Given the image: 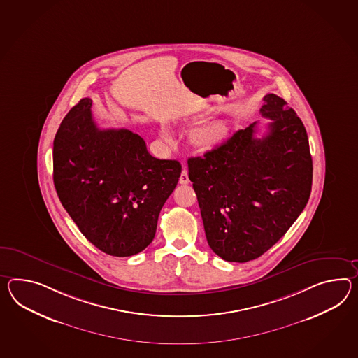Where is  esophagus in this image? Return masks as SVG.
I'll return each instance as SVG.
<instances>
[{"mask_svg": "<svg viewBox=\"0 0 358 358\" xmlns=\"http://www.w3.org/2000/svg\"><path fill=\"white\" fill-rule=\"evenodd\" d=\"M189 182H190V180H189L187 171H186V169H183L182 173L180 176V183H181V185H187Z\"/></svg>", "mask_w": 358, "mask_h": 358, "instance_id": "34e87169", "label": "esophagus"}]
</instances>
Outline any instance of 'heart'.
I'll list each match as a JSON object with an SVG mask.
<instances>
[{"instance_id":"heart-1","label":"heart","mask_w":358,"mask_h":358,"mask_svg":"<svg viewBox=\"0 0 358 358\" xmlns=\"http://www.w3.org/2000/svg\"><path fill=\"white\" fill-rule=\"evenodd\" d=\"M186 122L189 125H195L199 122V117L192 116ZM162 136L164 140H171L169 131L166 129H162ZM227 136V129L224 124L218 122H207L192 131V143L194 148H198L201 152H208L216 150L225 141Z\"/></svg>"}]
</instances>
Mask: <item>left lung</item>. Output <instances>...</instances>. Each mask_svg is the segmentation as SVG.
Here are the masks:
<instances>
[{
  "instance_id": "8db88e82",
  "label": "left lung",
  "mask_w": 358,
  "mask_h": 358,
  "mask_svg": "<svg viewBox=\"0 0 358 358\" xmlns=\"http://www.w3.org/2000/svg\"><path fill=\"white\" fill-rule=\"evenodd\" d=\"M268 133L257 122L216 150L187 160L207 242L227 262L260 257L306 208L313 163L306 127L285 99L264 96Z\"/></svg>"
}]
</instances>
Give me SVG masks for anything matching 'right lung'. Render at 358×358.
<instances>
[{"label": "right lung", "instance_id": "right-lung-1", "mask_svg": "<svg viewBox=\"0 0 358 358\" xmlns=\"http://www.w3.org/2000/svg\"><path fill=\"white\" fill-rule=\"evenodd\" d=\"M92 103L83 98L55 134L54 186L90 243L111 256H133L152 242L182 168L177 160L151 157L134 131L99 129Z\"/></svg>", "mask_w": 358, "mask_h": 358}]
</instances>
